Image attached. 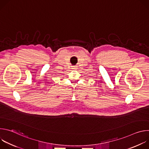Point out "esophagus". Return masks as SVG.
I'll list each match as a JSON object with an SVG mask.
<instances>
[{"mask_svg":"<svg viewBox=\"0 0 149 149\" xmlns=\"http://www.w3.org/2000/svg\"><path fill=\"white\" fill-rule=\"evenodd\" d=\"M72 70H77L78 69V68H77V66H74V67H72Z\"/></svg>","mask_w":149,"mask_h":149,"instance_id":"obj_1","label":"esophagus"}]
</instances>
